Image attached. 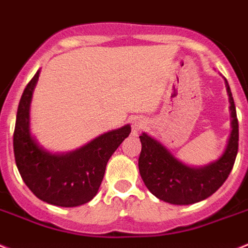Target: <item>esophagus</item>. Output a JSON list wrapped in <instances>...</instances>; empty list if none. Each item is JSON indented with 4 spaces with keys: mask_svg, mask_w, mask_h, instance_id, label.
<instances>
[{
    "mask_svg": "<svg viewBox=\"0 0 248 248\" xmlns=\"http://www.w3.org/2000/svg\"><path fill=\"white\" fill-rule=\"evenodd\" d=\"M146 125V120L142 119L140 116H136V118H133L132 119V126L134 130H139L140 128H143V126Z\"/></svg>",
    "mask_w": 248,
    "mask_h": 248,
    "instance_id": "1",
    "label": "esophagus"
}]
</instances>
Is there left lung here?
Masks as SVG:
<instances>
[{"label":"left lung","instance_id":"left-lung-1","mask_svg":"<svg viewBox=\"0 0 248 248\" xmlns=\"http://www.w3.org/2000/svg\"><path fill=\"white\" fill-rule=\"evenodd\" d=\"M224 83L230 100L232 130L226 148L218 159L204 166H190L177 158L158 139L147 133H142L139 137L142 143L139 172L147 189L159 200L175 205L202 202L216 193L232 171L238 151V120L226 78Z\"/></svg>","mask_w":248,"mask_h":248}]
</instances>
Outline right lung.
Segmentation results:
<instances>
[{"label": "right lung", "instance_id": "1", "mask_svg": "<svg viewBox=\"0 0 248 248\" xmlns=\"http://www.w3.org/2000/svg\"><path fill=\"white\" fill-rule=\"evenodd\" d=\"M40 69L24 90L14 133L16 166L24 183L43 202L72 208L95 198L108 161L129 136L130 125L100 134L69 152H52L31 133L30 108Z\"/></svg>", "mask_w": 248, "mask_h": 248}]
</instances>
